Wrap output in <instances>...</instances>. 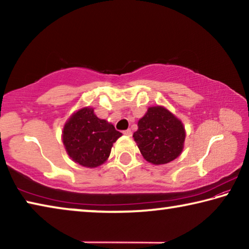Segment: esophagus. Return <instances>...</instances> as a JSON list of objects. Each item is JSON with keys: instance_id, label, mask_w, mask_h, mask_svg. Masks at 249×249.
<instances>
[{"instance_id": "obj_1", "label": "esophagus", "mask_w": 249, "mask_h": 249, "mask_svg": "<svg viewBox=\"0 0 249 249\" xmlns=\"http://www.w3.org/2000/svg\"><path fill=\"white\" fill-rule=\"evenodd\" d=\"M123 134L126 135V136H132V130H130V129L123 130Z\"/></svg>"}]
</instances>
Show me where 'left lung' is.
I'll return each mask as SVG.
<instances>
[{
	"label": "left lung",
	"mask_w": 249,
	"mask_h": 249,
	"mask_svg": "<svg viewBox=\"0 0 249 249\" xmlns=\"http://www.w3.org/2000/svg\"><path fill=\"white\" fill-rule=\"evenodd\" d=\"M133 137L147 161L163 165L181 154L185 130L181 121L167 108L151 107L138 121V129Z\"/></svg>",
	"instance_id": "obj_1"
}]
</instances>
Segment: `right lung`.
<instances>
[{
  "mask_svg": "<svg viewBox=\"0 0 249 249\" xmlns=\"http://www.w3.org/2000/svg\"><path fill=\"white\" fill-rule=\"evenodd\" d=\"M121 136L114 126L94 114L93 108L83 107L67 121L62 142L74 162L95 168L107 161L113 144Z\"/></svg>",
  "mask_w": 249,
  "mask_h": 249,
  "instance_id": "right-lung-1",
  "label": "right lung"
}]
</instances>
